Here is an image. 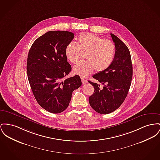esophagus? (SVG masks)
<instances>
[{"label":"esophagus","instance_id":"obj_1","mask_svg":"<svg viewBox=\"0 0 160 160\" xmlns=\"http://www.w3.org/2000/svg\"><path fill=\"white\" fill-rule=\"evenodd\" d=\"M81 80H82V83H83V85L88 83V81L85 79V78H83V77H82V78H81Z\"/></svg>","mask_w":160,"mask_h":160}]
</instances>
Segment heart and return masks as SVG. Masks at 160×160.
Masks as SVG:
<instances>
[{
    "mask_svg": "<svg viewBox=\"0 0 160 160\" xmlns=\"http://www.w3.org/2000/svg\"><path fill=\"white\" fill-rule=\"evenodd\" d=\"M81 51L85 52L86 60L78 62L73 68L75 74L85 77L93 72L105 71L112 62L115 47L112 42L103 39L98 36L89 32L80 34L78 42H69L65 50L68 60L75 63L80 58Z\"/></svg>",
    "mask_w": 160,
    "mask_h": 160,
    "instance_id": "1",
    "label": "heart"
}]
</instances>
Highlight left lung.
<instances>
[{
    "instance_id": "obj_1",
    "label": "left lung",
    "mask_w": 160,
    "mask_h": 160,
    "mask_svg": "<svg viewBox=\"0 0 160 160\" xmlns=\"http://www.w3.org/2000/svg\"><path fill=\"white\" fill-rule=\"evenodd\" d=\"M115 47V56L111 65L105 71L92 77L103 85L88 81L93 86L94 94L89 98L91 108L97 112L108 114L117 109L128 94L132 78V65L129 50L122 41L111 34Z\"/></svg>"
}]
</instances>
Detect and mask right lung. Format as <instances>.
<instances>
[{"label":"right lung","instance_id":"obj_1","mask_svg":"<svg viewBox=\"0 0 160 160\" xmlns=\"http://www.w3.org/2000/svg\"><path fill=\"white\" fill-rule=\"evenodd\" d=\"M74 38L69 31H50L37 38L29 51V83L38 104L49 112L64 111L72 92L82 85L79 75L64 78L71 71L65 50Z\"/></svg>","mask_w":160,"mask_h":160}]
</instances>
